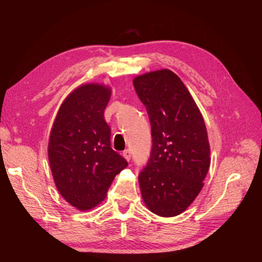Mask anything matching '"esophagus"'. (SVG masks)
<instances>
[{
  "label": "esophagus",
  "mask_w": 262,
  "mask_h": 262,
  "mask_svg": "<svg viewBox=\"0 0 262 262\" xmlns=\"http://www.w3.org/2000/svg\"><path fill=\"white\" fill-rule=\"evenodd\" d=\"M122 157H124L127 161H129L130 160V158H132V152H130V149H125L124 152H122Z\"/></svg>",
  "instance_id": "34e87169"
}]
</instances>
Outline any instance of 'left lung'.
Wrapping results in <instances>:
<instances>
[{"label":"left lung","mask_w":262,"mask_h":262,"mask_svg":"<svg viewBox=\"0 0 262 262\" xmlns=\"http://www.w3.org/2000/svg\"><path fill=\"white\" fill-rule=\"evenodd\" d=\"M133 84L151 122V154L138 174L143 200L154 214L177 216L198 196L210 165L204 118L170 70L137 76Z\"/></svg>","instance_id":"8db88e82"}]
</instances>
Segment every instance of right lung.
Returning <instances> with one entry per match:
<instances>
[{
  "label": "right lung",
  "mask_w": 262,
  "mask_h": 262,
  "mask_svg": "<svg viewBox=\"0 0 262 262\" xmlns=\"http://www.w3.org/2000/svg\"><path fill=\"white\" fill-rule=\"evenodd\" d=\"M109 88L84 84L60 105L51 132L48 158L59 193L80 210L100 204L115 177L128 165L111 148L104 120Z\"/></svg>",
  "instance_id": "right-lung-1"
}]
</instances>
